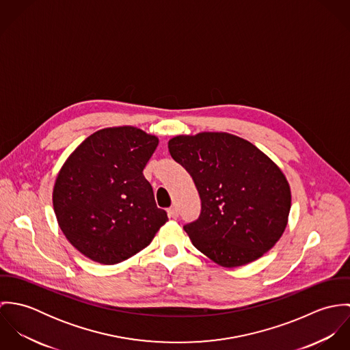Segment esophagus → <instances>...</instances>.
Instances as JSON below:
<instances>
[{
    "mask_svg": "<svg viewBox=\"0 0 350 350\" xmlns=\"http://www.w3.org/2000/svg\"><path fill=\"white\" fill-rule=\"evenodd\" d=\"M167 213H168V217H170V218H178V215H179V210H178L176 206H171V207L167 210Z\"/></svg>",
    "mask_w": 350,
    "mask_h": 350,
    "instance_id": "esophagus-1",
    "label": "esophagus"
}]
</instances>
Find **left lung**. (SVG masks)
Segmentation results:
<instances>
[{"label": "left lung", "instance_id": "8db88e82", "mask_svg": "<svg viewBox=\"0 0 350 350\" xmlns=\"http://www.w3.org/2000/svg\"><path fill=\"white\" fill-rule=\"evenodd\" d=\"M168 150L200 193V217L183 226L197 250L233 268L278 243L287 226L291 193L269 157L244 139L215 132L176 136Z\"/></svg>", "mask_w": 350, "mask_h": 350}]
</instances>
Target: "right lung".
<instances>
[{"mask_svg": "<svg viewBox=\"0 0 350 350\" xmlns=\"http://www.w3.org/2000/svg\"><path fill=\"white\" fill-rule=\"evenodd\" d=\"M159 140L133 126L89 136L62 167L53 210L67 240L100 264L121 262L148 247L167 222L144 178Z\"/></svg>", "mask_w": 350, "mask_h": 350, "instance_id": "right-lung-1", "label": "right lung"}]
</instances>
